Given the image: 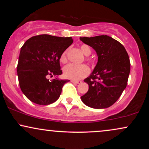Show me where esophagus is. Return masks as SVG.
Masks as SVG:
<instances>
[{
	"label": "esophagus",
	"instance_id": "esophagus-1",
	"mask_svg": "<svg viewBox=\"0 0 149 149\" xmlns=\"http://www.w3.org/2000/svg\"><path fill=\"white\" fill-rule=\"evenodd\" d=\"M71 82L73 83H76V84H80V83H82V81H80V80H71Z\"/></svg>",
	"mask_w": 149,
	"mask_h": 149
}]
</instances>
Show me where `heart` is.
Instances as JSON below:
<instances>
[{"label": "heart", "instance_id": "heart-1", "mask_svg": "<svg viewBox=\"0 0 149 149\" xmlns=\"http://www.w3.org/2000/svg\"><path fill=\"white\" fill-rule=\"evenodd\" d=\"M82 52L85 56H88L91 54V49L87 45H82L80 46ZM59 60L61 63L64 64L67 61L66 59V51H64L61 54ZM90 73V69L85 64H69L65 66L63 69V73L66 78L71 80H79L85 78Z\"/></svg>", "mask_w": 149, "mask_h": 149}]
</instances>
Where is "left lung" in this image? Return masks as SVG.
Masks as SVG:
<instances>
[{
  "label": "left lung",
  "instance_id": "1",
  "mask_svg": "<svg viewBox=\"0 0 149 149\" xmlns=\"http://www.w3.org/2000/svg\"><path fill=\"white\" fill-rule=\"evenodd\" d=\"M80 40L96 51L98 61L84 81L89 85L82 102L93 109H106L119 99L127 84L130 61L124 46L107 35L80 37Z\"/></svg>",
  "mask_w": 149,
  "mask_h": 149
}]
</instances>
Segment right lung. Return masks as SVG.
<instances>
[{
	"instance_id": "add662e5",
	"label": "right lung",
	"mask_w": 149,
	"mask_h": 149,
	"mask_svg": "<svg viewBox=\"0 0 149 149\" xmlns=\"http://www.w3.org/2000/svg\"><path fill=\"white\" fill-rule=\"evenodd\" d=\"M71 37L42 34L30 38L22 46L17 64L20 88L27 98L39 105L56 102L62 87L69 80L47 77L62 73L59 64L61 54L72 44Z\"/></svg>"
}]
</instances>
